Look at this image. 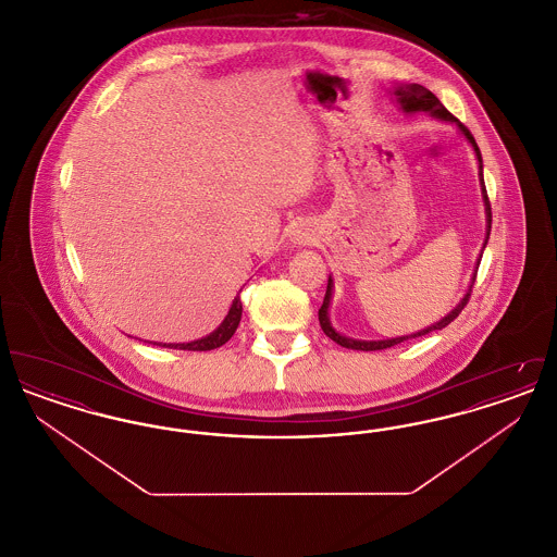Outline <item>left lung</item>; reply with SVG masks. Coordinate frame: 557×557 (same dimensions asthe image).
<instances>
[{"label": "left lung", "mask_w": 557, "mask_h": 557, "mask_svg": "<svg viewBox=\"0 0 557 557\" xmlns=\"http://www.w3.org/2000/svg\"><path fill=\"white\" fill-rule=\"evenodd\" d=\"M395 96H397V102L405 112H420V110H422V112H430V114H432V116H436V119L457 123V127L461 129V133L470 139V144L474 146V152H476L478 162H480V184H482L484 209H486V221H488L486 239H484V246H486V242H488V234H491V221H493V214H491V202H488V194H486L484 177H482V157H480V150H478V144L476 139H474V135L470 133V129H468L463 123H459V121L450 114L449 110L441 104V100H438L430 89H425L424 85H418V83L400 85V87H397ZM480 259H482V257H480ZM480 259H478V265H480ZM474 282H476V273H474ZM470 296H472V286H470V290L466 292V296L461 298V302L450 311L447 318L441 319L438 323H434V325H430V327H425V330H420L418 334L400 336V338H391V341H352V338H345V336H341V334L330 325V319H327V307H330V298H332V277H330V280H327V290H325V296H323V305H321V309H319V325H321V330L325 332V336H327V338H332L336 345L345 346V348H352V350H382V348H391V346L400 345V343H403V341H407V338H418V336H425V334H430V332H434V330H443V327H447L450 321H453V319H457V315L463 311V307L468 305Z\"/></svg>", "instance_id": "8db88e82"}]
</instances>
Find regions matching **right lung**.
<instances>
[{"mask_svg": "<svg viewBox=\"0 0 557 557\" xmlns=\"http://www.w3.org/2000/svg\"><path fill=\"white\" fill-rule=\"evenodd\" d=\"M239 319H242V300H239V296L234 298V305H232V309H230V313H227V318L223 319V323L209 334V336H205V338H200V341H194V343H186V345H159V346H169V348H180V350H212V348H219V346L225 345L232 336H234V332L238 330ZM157 345V343H154Z\"/></svg>", "mask_w": 557, "mask_h": 557, "instance_id": "right-lung-1", "label": "right lung"}]
</instances>
